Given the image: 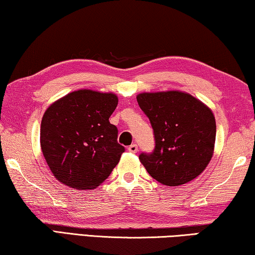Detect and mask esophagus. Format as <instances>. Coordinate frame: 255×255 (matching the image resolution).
Masks as SVG:
<instances>
[{
  "label": "esophagus",
  "mask_w": 255,
  "mask_h": 255,
  "mask_svg": "<svg viewBox=\"0 0 255 255\" xmlns=\"http://www.w3.org/2000/svg\"><path fill=\"white\" fill-rule=\"evenodd\" d=\"M128 149L130 152H133V154H134V152L138 151V146H136L135 143H132V144H130V146H128Z\"/></svg>",
  "instance_id": "esophagus-1"
}]
</instances>
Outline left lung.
Returning <instances> with one entry per match:
<instances>
[{"mask_svg": "<svg viewBox=\"0 0 255 255\" xmlns=\"http://www.w3.org/2000/svg\"><path fill=\"white\" fill-rule=\"evenodd\" d=\"M136 101L154 130V151L139 156L148 173L170 187L198 177L213 156L217 125L212 111L181 91L143 92Z\"/></svg>", "mask_w": 255, "mask_h": 255, "instance_id": "left-lung-1", "label": "left lung"}]
</instances>
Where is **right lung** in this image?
<instances>
[{
  "label": "right lung",
  "mask_w": 255,
  "mask_h": 255,
  "mask_svg": "<svg viewBox=\"0 0 255 255\" xmlns=\"http://www.w3.org/2000/svg\"><path fill=\"white\" fill-rule=\"evenodd\" d=\"M119 99L114 93L77 90L46 109L41 148L54 178L80 190L103 183L120 162L124 147L109 123Z\"/></svg>",
  "instance_id": "add662e5"
}]
</instances>
